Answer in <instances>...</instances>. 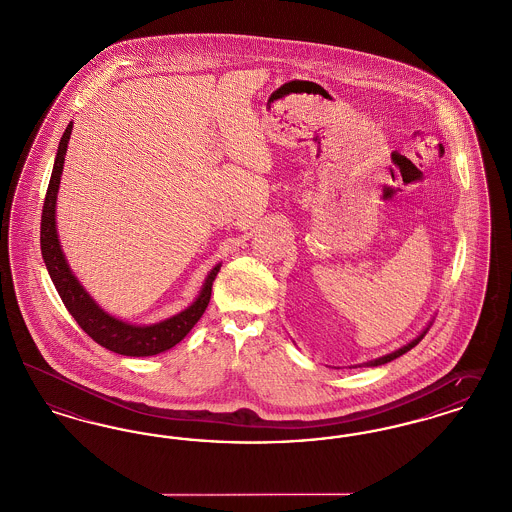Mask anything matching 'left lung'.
I'll use <instances>...</instances> for the list:
<instances>
[{"label":"left lung","instance_id":"obj_1","mask_svg":"<svg viewBox=\"0 0 512 512\" xmlns=\"http://www.w3.org/2000/svg\"><path fill=\"white\" fill-rule=\"evenodd\" d=\"M424 335H426V331L418 337V339H414V341H410L406 347L403 349L395 350V352H391V354H387V356H381V358H377V360H372V362H368L366 366H381V364H387V362H391V360H395V358H399V356H403L404 352H408L410 349H414L422 339H424Z\"/></svg>","mask_w":512,"mask_h":512}]
</instances>
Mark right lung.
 Returning a JSON list of instances; mask_svg holds the SVG:
<instances>
[{
  "label": "right lung",
  "mask_w": 512,
  "mask_h": 512,
  "mask_svg": "<svg viewBox=\"0 0 512 512\" xmlns=\"http://www.w3.org/2000/svg\"><path fill=\"white\" fill-rule=\"evenodd\" d=\"M71 129H73V123L67 125L65 133L61 136L57 156H55L54 171H52L48 192L44 198L42 219H40L42 258L46 262V268L50 271V277L54 281L55 289L61 296L65 308L81 325L82 331L88 337H92L98 345L113 350L117 354H123V356L160 354L163 350H169L171 347H175L179 341H183L190 329L202 318V314L206 312V308L210 304L212 285L216 281L219 266L210 271L202 293L190 304L189 308L165 322L140 327V325L121 322V320L106 314L82 289L77 277L71 273V269L65 262V256L61 252L57 231H55V198H57L59 177L63 171Z\"/></svg>",
  "instance_id": "add662e5"
}]
</instances>
